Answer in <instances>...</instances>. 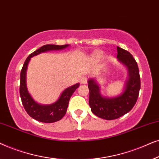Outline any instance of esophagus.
<instances>
[{"mask_svg":"<svg viewBox=\"0 0 159 159\" xmlns=\"http://www.w3.org/2000/svg\"><path fill=\"white\" fill-rule=\"evenodd\" d=\"M87 80H88L87 77H86V76H84V77H82L81 78V80H80V82H81V84H85L87 83Z\"/></svg>","mask_w":159,"mask_h":159,"instance_id":"esophagus-1","label":"esophagus"}]
</instances>
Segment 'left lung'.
<instances>
[{"instance_id": "1", "label": "left lung", "mask_w": 159, "mask_h": 159, "mask_svg": "<svg viewBox=\"0 0 159 159\" xmlns=\"http://www.w3.org/2000/svg\"><path fill=\"white\" fill-rule=\"evenodd\" d=\"M117 58L129 70V80L124 93L114 98H105L99 94V87L93 79L89 80V105L92 113L106 120L121 117L134 106L140 89V76L136 60L128 51L117 46Z\"/></svg>"}]
</instances>
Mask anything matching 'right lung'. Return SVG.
<instances>
[{
	"instance_id": "right-lung-1",
	"label": "right lung",
	"mask_w": 159,
	"mask_h": 159,
	"mask_svg": "<svg viewBox=\"0 0 159 159\" xmlns=\"http://www.w3.org/2000/svg\"><path fill=\"white\" fill-rule=\"evenodd\" d=\"M67 46H68L67 44L62 46L47 44V45L41 46V48L31 53L27 57L24 65H23L22 68L21 70L20 94L22 105L28 115L39 121L43 123H53L62 119L66 113L70 98L76 89L79 86V84H76L75 85L66 89L62 93L58 100L52 105H42L38 104L33 100L27 90L26 84H25V75H26L27 65H28L30 58L33 57V56L41 54L42 52H47V51L63 49Z\"/></svg>"
}]
</instances>
